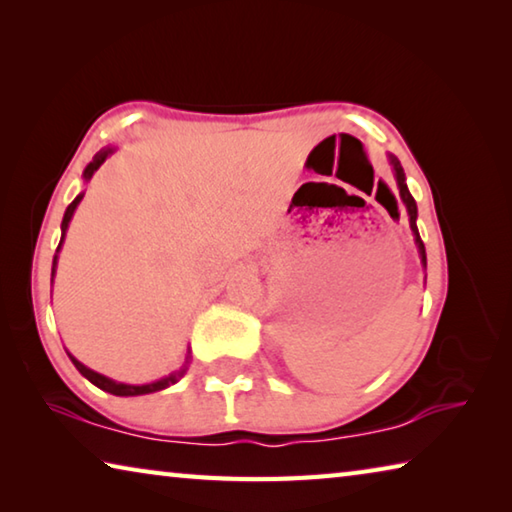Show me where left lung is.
<instances>
[{"mask_svg":"<svg viewBox=\"0 0 512 512\" xmlns=\"http://www.w3.org/2000/svg\"><path fill=\"white\" fill-rule=\"evenodd\" d=\"M391 164H393V171H395V180H397V187H400V196L406 205V212H409V223H411V230H413V237H415V244H418L420 250V259H422V266L427 268V253H424V244L420 239V232H418V225H415V219H418V205H415L413 196L409 192V187H406V176H404V169L402 164L397 158L391 155Z\"/></svg>","mask_w":512,"mask_h":512,"instance_id":"1","label":"left lung"}]
</instances>
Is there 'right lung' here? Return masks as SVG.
Segmentation results:
<instances>
[{
	"instance_id": "obj_1",
	"label": "right lung",
	"mask_w": 512,
	"mask_h": 512,
	"mask_svg": "<svg viewBox=\"0 0 512 512\" xmlns=\"http://www.w3.org/2000/svg\"><path fill=\"white\" fill-rule=\"evenodd\" d=\"M115 151V149H101L97 155H94V160L88 164V167H85V171H83V178L85 180H90L92 176H94V171H97L103 162H106V158L108 155ZM81 198H83V194H79L74 198L72 203L67 205V210H65V216H63V223H60V230H63V237H60V244H58V250H60V246H63V239H65V230H67V225H69V221H72V216H74V210H76V205L81 203ZM56 259L58 257H54V268H51V273L56 271ZM69 354V352H67ZM69 359H72V363L76 366V370L81 372V375L88 379V381H92L94 386L97 388H101V391H106V393H112V395H119V397H131V395H146V393H158V391H164V388H169V386H173L176 384V381L185 375L187 372V363H189V357H187V361L183 363V368L180 370H176V372H171L169 377H164V379H158V381H151V384H142V386H133V384H121V381H115V379H108L106 375H99V372H94V370H90L88 366H83V363L79 361V359H74L72 354H69Z\"/></svg>"
}]
</instances>
